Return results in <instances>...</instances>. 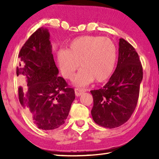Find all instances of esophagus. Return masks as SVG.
<instances>
[{
    "mask_svg": "<svg viewBox=\"0 0 159 159\" xmlns=\"http://www.w3.org/2000/svg\"><path fill=\"white\" fill-rule=\"evenodd\" d=\"M83 92H84V91H83V90H80V89H75V94H76V95L77 96V97H79V96H80L82 95V94L83 93Z\"/></svg>",
    "mask_w": 159,
    "mask_h": 159,
    "instance_id": "obj_1",
    "label": "esophagus"
}]
</instances>
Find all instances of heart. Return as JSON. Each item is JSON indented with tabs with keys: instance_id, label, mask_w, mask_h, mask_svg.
<instances>
[{
	"instance_id": "heart-1",
	"label": "heart",
	"mask_w": 159,
	"mask_h": 159,
	"mask_svg": "<svg viewBox=\"0 0 159 159\" xmlns=\"http://www.w3.org/2000/svg\"><path fill=\"white\" fill-rule=\"evenodd\" d=\"M117 61V49L111 40L97 36H84L69 43L66 50L57 55V62L62 76L71 79L75 71L80 70L74 83L78 87H85L94 80L102 83L114 73Z\"/></svg>"
}]
</instances>
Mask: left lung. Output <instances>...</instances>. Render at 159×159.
Segmentation results:
<instances>
[{
	"label": "left lung",
	"mask_w": 159,
	"mask_h": 159,
	"mask_svg": "<svg viewBox=\"0 0 159 159\" xmlns=\"http://www.w3.org/2000/svg\"><path fill=\"white\" fill-rule=\"evenodd\" d=\"M118 64L103 88L91 90V114L97 124L107 128L119 127L130 118L138 103L143 71L138 54L123 39H119Z\"/></svg>",
	"instance_id": "1"
}]
</instances>
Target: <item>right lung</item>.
Wrapping results in <instances>:
<instances>
[{
  "instance_id": "add662e5",
  "label": "right lung",
  "mask_w": 159,
  "mask_h": 159,
  "mask_svg": "<svg viewBox=\"0 0 159 159\" xmlns=\"http://www.w3.org/2000/svg\"><path fill=\"white\" fill-rule=\"evenodd\" d=\"M19 58V99L28 117L42 130L60 127L68 116L75 92L58 76L48 29L35 31L21 48Z\"/></svg>"
}]
</instances>
